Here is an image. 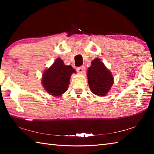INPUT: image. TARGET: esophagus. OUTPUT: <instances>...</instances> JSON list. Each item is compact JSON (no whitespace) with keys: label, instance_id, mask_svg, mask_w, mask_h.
Segmentation results:
<instances>
[{"label":"esophagus","instance_id":"obj_1","mask_svg":"<svg viewBox=\"0 0 154 154\" xmlns=\"http://www.w3.org/2000/svg\"><path fill=\"white\" fill-rule=\"evenodd\" d=\"M84 69H85L84 66H82L80 67H78L77 69V72H79V73H82V72H83V71H84Z\"/></svg>","mask_w":154,"mask_h":154}]
</instances>
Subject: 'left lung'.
I'll use <instances>...</instances> for the list:
<instances>
[{
	"label": "left lung",
	"mask_w": 154,
	"mask_h": 154,
	"mask_svg": "<svg viewBox=\"0 0 154 154\" xmlns=\"http://www.w3.org/2000/svg\"><path fill=\"white\" fill-rule=\"evenodd\" d=\"M87 75L88 84L93 94L103 96L108 93L113 83V77L100 59L96 58L92 62Z\"/></svg>",
	"instance_id": "8db88e82"
}]
</instances>
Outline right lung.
Segmentation results:
<instances>
[{
	"label": "right lung",
	"mask_w": 154,
	"mask_h": 154,
	"mask_svg": "<svg viewBox=\"0 0 154 154\" xmlns=\"http://www.w3.org/2000/svg\"><path fill=\"white\" fill-rule=\"evenodd\" d=\"M72 72L75 71L71 66H66L62 59L57 58L53 65L43 72L42 83L44 88L51 95L60 96L67 90Z\"/></svg>",
	"instance_id": "add662e5"
}]
</instances>
